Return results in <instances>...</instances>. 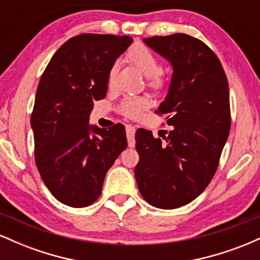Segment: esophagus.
Instances as JSON below:
<instances>
[{
    "label": "esophagus",
    "instance_id": "1",
    "mask_svg": "<svg viewBox=\"0 0 260 260\" xmlns=\"http://www.w3.org/2000/svg\"><path fill=\"white\" fill-rule=\"evenodd\" d=\"M134 134H136V128H134L133 126H131V124H127V126H126V136H127V139H128V145H129L131 148H133L134 144H136Z\"/></svg>",
    "mask_w": 260,
    "mask_h": 260
}]
</instances>
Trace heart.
Wrapping results in <instances>:
<instances>
[{"instance_id":"1","label":"heart","mask_w":260,"mask_h":260,"mask_svg":"<svg viewBox=\"0 0 260 260\" xmlns=\"http://www.w3.org/2000/svg\"><path fill=\"white\" fill-rule=\"evenodd\" d=\"M127 59L131 64L140 72L155 90L161 91L169 86L170 77L168 71L161 68V61L153 50L147 45L137 44L127 53ZM118 71V64L113 63L109 71V85L111 86ZM151 105L148 96H124L118 105V112L128 118H137L144 110Z\"/></svg>"}]
</instances>
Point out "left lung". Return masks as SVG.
Segmentation results:
<instances>
[{
  "label": "left lung",
  "mask_w": 260,
  "mask_h": 260,
  "mask_svg": "<svg viewBox=\"0 0 260 260\" xmlns=\"http://www.w3.org/2000/svg\"><path fill=\"white\" fill-rule=\"evenodd\" d=\"M171 62V84L155 113L166 115L169 136L136 132L139 162L134 169L143 198L159 209L196 199L215 175L231 128L229 82L215 52L187 34L144 39Z\"/></svg>",
  "instance_id": "obj_1"
}]
</instances>
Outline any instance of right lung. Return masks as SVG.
Wrapping results in <instances>:
<instances>
[{
  "mask_svg": "<svg viewBox=\"0 0 260 260\" xmlns=\"http://www.w3.org/2000/svg\"><path fill=\"white\" fill-rule=\"evenodd\" d=\"M131 37L80 34L56 51L39 82L31 127L35 164L62 204L88 207L101 194L106 172L124 149V126H89L94 101L106 96L109 71Z\"/></svg>",
  "mask_w": 260,
  "mask_h": 260,
  "instance_id": "obj_1",
  "label": "right lung"
}]
</instances>
